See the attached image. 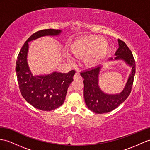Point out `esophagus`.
<instances>
[{"instance_id": "1", "label": "esophagus", "mask_w": 150, "mask_h": 150, "mask_svg": "<svg viewBox=\"0 0 150 150\" xmlns=\"http://www.w3.org/2000/svg\"><path fill=\"white\" fill-rule=\"evenodd\" d=\"M80 78H81V76H80L79 73L78 72H77L74 76V79H80Z\"/></svg>"}]
</instances>
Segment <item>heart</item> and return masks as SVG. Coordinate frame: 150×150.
I'll list each match as a JSON object with an SVG mask.
<instances>
[{
    "label": "heart",
    "instance_id": "b5f03b06",
    "mask_svg": "<svg viewBox=\"0 0 150 150\" xmlns=\"http://www.w3.org/2000/svg\"><path fill=\"white\" fill-rule=\"evenodd\" d=\"M105 40L100 37L89 36L76 41L71 47V52L77 57L88 55L87 62L90 64L98 63L108 51ZM69 58V56H67Z\"/></svg>",
    "mask_w": 150,
    "mask_h": 150
}]
</instances>
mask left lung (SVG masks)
<instances>
[{"mask_svg":"<svg viewBox=\"0 0 150 150\" xmlns=\"http://www.w3.org/2000/svg\"><path fill=\"white\" fill-rule=\"evenodd\" d=\"M118 41L119 47L115 54L116 57L114 59L109 58V60H122L132 67V71L122 92L118 94H108L100 89L98 85V77L102 65L80 73L84 78L83 93L85 103L90 111L97 114H103L114 110L127 99L132 90L136 72V62L132 52L126 44L120 39Z\"/></svg>","mask_w":150,"mask_h":150,"instance_id":"1","label":"left lung"}]
</instances>
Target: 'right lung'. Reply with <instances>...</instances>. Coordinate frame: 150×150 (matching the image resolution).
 I'll return each mask as SVG.
<instances>
[{
    "label": "right lung",
    "instance_id": "right-lung-1",
    "mask_svg": "<svg viewBox=\"0 0 150 150\" xmlns=\"http://www.w3.org/2000/svg\"><path fill=\"white\" fill-rule=\"evenodd\" d=\"M61 32L60 30L45 29L34 33L24 43L17 58L16 72L20 92L28 103L42 111L54 110L63 104L76 72L33 76L27 62L28 42L43 36H57Z\"/></svg>",
    "mask_w": 150,
    "mask_h": 150
}]
</instances>
